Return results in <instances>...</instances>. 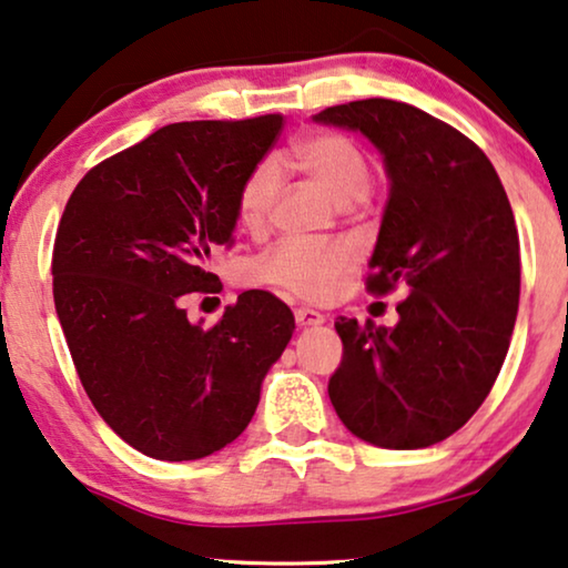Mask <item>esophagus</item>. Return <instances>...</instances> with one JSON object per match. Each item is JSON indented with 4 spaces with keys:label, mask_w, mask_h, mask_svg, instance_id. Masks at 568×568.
<instances>
[{
    "label": "esophagus",
    "mask_w": 568,
    "mask_h": 568,
    "mask_svg": "<svg viewBox=\"0 0 568 568\" xmlns=\"http://www.w3.org/2000/svg\"><path fill=\"white\" fill-rule=\"evenodd\" d=\"M326 322V316L324 314H318V311H314V308H295V324L301 326V329H306V326H318V324H324Z\"/></svg>",
    "instance_id": "obj_1"
}]
</instances>
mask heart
Listing matches in <instances>:
<instances>
[{"instance_id": "obj_1", "label": "heart", "mask_w": 568, "mask_h": 568, "mask_svg": "<svg viewBox=\"0 0 568 568\" xmlns=\"http://www.w3.org/2000/svg\"><path fill=\"white\" fill-rule=\"evenodd\" d=\"M293 162L316 178L339 203H353L371 185L365 151L345 133L316 131L293 143ZM283 166L275 159H260L244 174L236 193V215L246 231H262L273 219L283 193ZM361 262V246L353 239L306 242L285 239L254 262V277L306 301H326L339 291L345 275Z\"/></svg>"}]
</instances>
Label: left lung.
<instances>
[{"label":"left lung","mask_w":568,"mask_h":568,"mask_svg":"<svg viewBox=\"0 0 568 568\" xmlns=\"http://www.w3.org/2000/svg\"><path fill=\"white\" fill-rule=\"evenodd\" d=\"M316 123L361 131L390 190L367 291L402 287L394 329L339 316L329 378L349 433L390 450L450 437L497 381L520 303V239L499 174L474 141L396 100L326 108Z\"/></svg>","instance_id":"1"}]
</instances>
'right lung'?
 Wrapping results in <instances>:
<instances>
[{"label":"right lung","mask_w":568,"mask_h":568,"mask_svg":"<svg viewBox=\"0 0 568 568\" xmlns=\"http://www.w3.org/2000/svg\"><path fill=\"white\" fill-rule=\"evenodd\" d=\"M283 115L159 128L79 180L53 244V303L79 381L118 437L156 460L205 458L244 433L291 308L246 291L221 322L193 324L213 293L205 262L234 244L236 193Z\"/></svg>","instance_id":"right-lung-1"}]
</instances>
